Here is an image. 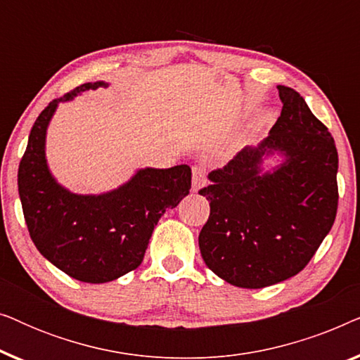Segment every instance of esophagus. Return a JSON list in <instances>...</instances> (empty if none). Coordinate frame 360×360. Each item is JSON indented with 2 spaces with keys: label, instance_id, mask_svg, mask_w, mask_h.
Here are the masks:
<instances>
[{
  "label": "esophagus",
  "instance_id": "esophagus-1",
  "mask_svg": "<svg viewBox=\"0 0 360 360\" xmlns=\"http://www.w3.org/2000/svg\"><path fill=\"white\" fill-rule=\"evenodd\" d=\"M206 176H205V167L203 165H193V190L198 191L201 186H205Z\"/></svg>",
  "mask_w": 360,
  "mask_h": 360
}]
</instances>
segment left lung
I'll list each match as a JSON object with an SVG mask.
<instances>
[{
	"instance_id": "obj_1",
	"label": "left lung",
	"mask_w": 360,
	"mask_h": 360,
	"mask_svg": "<svg viewBox=\"0 0 360 360\" xmlns=\"http://www.w3.org/2000/svg\"><path fill=\"white\" fill-rule=\"evenodd\" d=\"M283 103L267 139L240 150L210 174L198 193L210 218L198 236L210 270L240 288H264L307 267L338 213V150L331 132L303 96L278 86ZM278 150L288 157L272 174L259 160Z\"/></svg>"
}]
</instances>
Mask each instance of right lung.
Segmentation results:
<instances>
[{
  "instance_id": "add662e5",
  "label": "right lung",
  "mask_w": 360,
  "mask_h": 360,
  "mask_svg": "<svg viewBox=\"0 0 360 360\" xmlns=\"http://www.w3.org/2000/svg\"><path fill=\"white\" fill-rule=\"evenodd\" d=\"M106 83H83L49 103L34 122L18 170L29 236L57 269L86 283H105L137 269L165 210L191 188V169L139 170L126 185L98 196L75 195L52 179L46 164V131L60 101Z\"/></svg>"
}]
</instances>
